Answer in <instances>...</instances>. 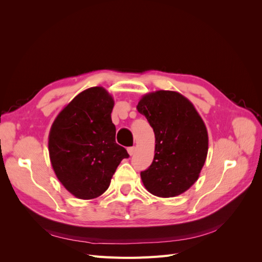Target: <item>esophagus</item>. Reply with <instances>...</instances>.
<instances>
[{
  "label": "esophagus",
  "mask_w": 262,
  "mask_h": 262,
  "mask_svg": "<svg viewBox=\"0 0 262 262\" xmlns=\"http://www.w3.org/2000/svg\"><path fill=\"white\" fill-rule=\"evenodd\" d=\"M137 150V147L136 146H131V147H128V153L132 156L134 153H136Z\"/></svg>",
  "instance_id": "1"
}]
</instances>
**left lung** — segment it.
<instances>
[{"mask_svg": "<svg viewBox=\"0 0 262 262\" xmlns=\"http://www.w3.org/2000/svg\"><path fill=\"white\" fill-rule=\"evenodd\" d=\"M155 134V155L141 171L147 191L156 196H176L199 178L207 160L208 131L194 106L177 92L144 95L137 106Z\"/></svg>", "mask_w": 262, "mask_h": 262, "instance_id": "obj_1", "label": "left lung"}]
</instances>
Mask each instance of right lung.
I'll use <instances>...</instances> for the list:
<instances>
[{
	"label": "right lung",
	"instance_id": "1",
	"mask_svg": "<svg viewBox=\"0 0 262 262\" xmlns=\"http://www.w3.org/2000/svg\"><path fill=\"white\" fill-rule=\"evenodd\" d=\"M112 95L102 87L80 93L61 110L49 133L52 168L78 199H95L108 189L118 165L128 158L116 143Z\"/></svg>",
	"mask_w": 262,
	"mask_h": 262
}]
</instances>
